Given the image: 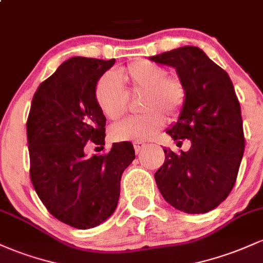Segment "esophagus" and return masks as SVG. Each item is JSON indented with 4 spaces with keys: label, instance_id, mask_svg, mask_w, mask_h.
Instances as JSON below:
<instances>
[{
    "label": "esophagus",
    "instance_id": "1",
    "mask_svg": "<svg viewBox=\"0 0 263 263\" xmlns=\"http://www.w3.org/2000/svg\"><path fill=\"white\" fill-rule=\"evenodd\" d=\"M146 146H147V144L143 143V142H135V143H134V147H135L136 153H140L142 149L146 148Z\"/></svg>",
    "mask_w": 263,
    "mask_h": 263
}]
</instances>
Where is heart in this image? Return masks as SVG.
Here are the masks:
<instances>
[{"label":"heart","mask_w":263,"mask_h":263,"mask_svg":"<svg viewBox=\"0 0 263 263\" xmlns=\"http://www.w3.org/2000/svg\"><path fill=\"white\" fill-rule=\"evenodd\" d=\"M116 74L125 84L123 89L114 73L99 79L95 89L96 104L110 120H117L127 110V93H143L140 116H132L115 123L110 128L114 141L142 142L152 138L163 127L165 114L176 117L186 101V87L183 80L156 63L146 59L136 60L117 70Z\"/></svg>","instance_id":"obj_1"}]
</instances>
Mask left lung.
<instances>
[{"mask_svg": "<svg viewBox=\"0 0 263 263\" xmlns=\"http://www.w3.org/2000/svg\"><path fill=\"white\" fill-rule=\"evenodd\" d=\"M176 69L186 87L177 122L167 129L174 141L190 140L189 151L164 148V163L155 173L167 203L186 214L215 209L230 194L245 149L240 102L234 85L200 48L185 45L149 57Z\"/></svg>", "mask_w": 263, "mask_h": 263, "instance_id": "1", "label": "left lung"}]
</instances>
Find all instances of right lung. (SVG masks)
Segmentation results:
<instances>
[{
    "label": "right lung",
    "mask_w": 263,
    "mask_h": 263,
    "mask_svg": "<svg viewBox=\"0 0 263 263\" xmlns=\"http://www.w3.org/2000/svg\"><path fill=\"white\" fill-rule=\"evenodd\" d=\"M114 64L115 59L65 60L38 86L27 120L35 193L54 218L80 230L112 215L121 176L135 159L129 142L114 143L107 155L84 152L89 141L105 146L106 117L96 104L95 89Z\"/></svg>",
    "instance_id": "1"
}]
</instances>
